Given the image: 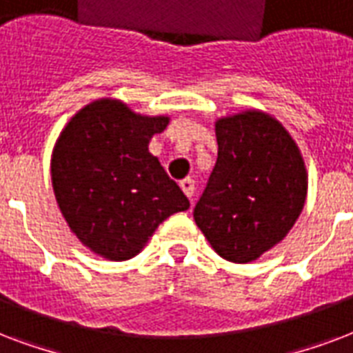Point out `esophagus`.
Returning a JSON list of instances; mask_svg holds the SVG:
<instances>
[{"label": "esophagus", "instance_id": "obj_1", "mask_svg": "<svg viewBox=\"0 0 353 353\" xmlns=\"http://www.w3.org/2000/svg\"><path fill=\"white\" fill-rule=\"evenodd\" d=\"M180 188H182V191L185 193V196L191 199V196H193V191H195V182H193L191 179L180 180Z\"/></svg>", "mask_w": 353, "mask_h": 353}]
</instances>
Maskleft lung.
I'll return each mask as SVG.
<instances>
[{"label":"left lung","instance_id":"obj_1","mask_svg":"<svg viewBox=\"0 0 353 353\" xmlns=\"http://www.w3.org/2000/svg\"><path fill=\"white\" fill-rule=\"evenodd\" d=\"M217 162L196 202V226L221 258L250 263L283 241L302 214L307 169L299 143L258 108L215 119Z\"/></svg>","mask_w":353,"mask_h":353}]
</instances>
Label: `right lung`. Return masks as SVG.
Returning <instances> with one entry per match:
<instances>
[{"label":"right lung","instance_id":"right-lung-1","mask_svg":"<svg viewBox=\"0 0 353 353\" xmlns=\"http://www.w3.org/2000/svg\"><path fill=\"white\" fill-rule=\"evenodd\" d=\"M168 114L145 116L114 97L72 116L51 152L60 214L84 247L110 261L138 256L154 230L190 208L188 196L149 152Z\"/></svg>","mask_w":353,"mask_h":353}]
</instances>
